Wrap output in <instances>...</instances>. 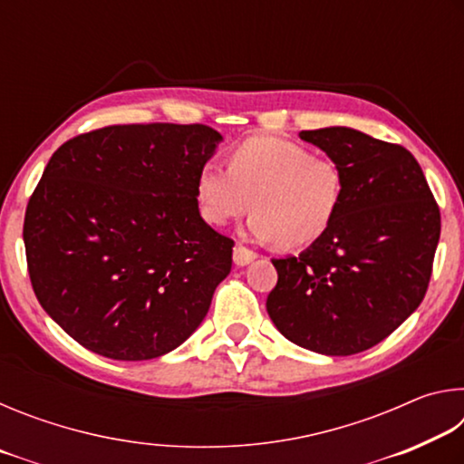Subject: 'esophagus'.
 <instances>
[{
    "mask_svg": "<svg viewBox=\"0 0 464 464\" xmlns=\"http://www.w3.org/2000/svg\"><path fill=\"white\" fill-rule=\"evenodd\" d=\"M256 254L251 249H247V247H243V246H235L233 247V262H235V266H247V264H251L256 260Z\"/></svg>",
    "mask_w": 464,
    "mask_h": 464,
    "instance_id": "esophagus-1",
    "label": "esophagus"
}]
</instances>
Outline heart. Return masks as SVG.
Masks as SVG:
<instances>
[{"mask_svg":"<svg viewBox=\"0 0 464 464\" xmlns=\"http://www.w3.org/2000/svg\"><path fill=\"white\" fill-rule=\"evenodd\" d=\"M196 198L207 223L223 227L249 218V233L285 247L324 237L340 213L343 174L335 161L276 137H251L231 151L229 169L207 163L196 179Z\"/></svg>","mask_w":464,"mask_h":464,"instance_id":"obj_1","label":"heart"}]
</instances>
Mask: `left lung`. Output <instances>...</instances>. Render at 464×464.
I'll list each match as a JSON object with an SVG mask.
<instances>
[{"label": "left lung", "mask_w": 464, "mask_h": 464, "mask_svg": "<svg viewBox=\"0 0 464 464\" xmlns=\"http://www.w3.org/2000/svg\"><path fill=\"white\" fill-rule=\"evenodd\" d=\"M343 174V200L324 237L272 260L266 309L304 350L350 356L391 335L420 307L440 239V210L415 157L348 127L303 130Z\"/></svg>", "instance_id": "obj_1"}]
</instances>
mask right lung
I'll list each match as a JSON object with an SVG mask.
<instances>
[{"instance_id":"add662e5","label":"right lung","mask_w":464,"mask_h":464,"mask_svg":"<svg viewBox=\"0 0 464 464\" xmlns=\"http://www.w3.org/2000/svg\"><path fill=\"white\" fill-rule=\"evenodd\" d=\"M221 140L204 124H119L53 153L26 208L28 274L83 348L160 358L207 317L233 241L204 223L196 179Z\"/></svg>"}]
</instances>
